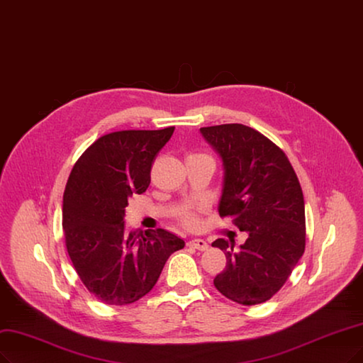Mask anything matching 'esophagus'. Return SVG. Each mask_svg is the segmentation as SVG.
Segmentation results:
<instances>
[{"label":"esophagus","instance_id":"1","mask_svg":"<svg viewBox=\"0 0 363 363\" xmlns=\"http://www.w3.org/2000/svg\"><path fill=\"white\" fill-rule=\"evenodd\" d=\"M189 247H191V248H196V250H199V251H205V250H208V242L205 239H191L190 242H189Z\"/></svg>","mask_w":363,"mask_h":363}]
</instances>
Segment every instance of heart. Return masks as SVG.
Masks as SVG:
<instances>
[{
	"label": "heart",
	"mask_w": 363,
	"mask_h": 363,
	"mask_svg": "<svg viewBox=\"0 0 363 363\" xmlns=\"http://www.w3.org/2000/svg\"><path fill=\"white\" fill-rule=\"evenodd\" d=\"M182 223H184L185 225H190V227L196 225V223H197L196 216H194L193 212H185L184 216H182Z\"/></svg>",
	"instance_id": "obj_1"
}]
</instances>
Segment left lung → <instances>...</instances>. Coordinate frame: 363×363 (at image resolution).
<instances>
[{
  "label": "left lung",
  "instance_id": "obj_1",
  "mask_svg": "<svg viewBox=\"0 0 363 363\" xmlns=\"http://www.w3.org/2000/svg\"><path fill=\"white\" fill-rule=\"evenodd\" d=\"M223 163L220 217L248 238L238 250L217 239L225 267L213 286L240 305L269 301L284 286L305 251V203L289 158L262 133L242 124L200 128Z\"/></svg>",
  "mask_w": 363,
  "mask_h": 363
}]
</instances>
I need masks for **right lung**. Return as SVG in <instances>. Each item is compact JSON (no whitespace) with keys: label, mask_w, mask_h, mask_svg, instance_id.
Masks as SVG:
<instances>
[{"label":"right lung","mask_w":363,"mask_h":363,"mask_svg":"<svg viewBox=\"0 0 363 363\" xmlns=\"http://www.w3.org/2000/svg\"><path fill=\"white\" fill-rule=\"evenodd\" d=\"M174 127L109 133L80 155L65 185L62 229L74 269L85 287L107 305H128L155 286L163 267L185 242L164 229L125 227L133 194L151 182L157 152Z\"/></svg>","instance_id":"add662e5"}]
</instances>
